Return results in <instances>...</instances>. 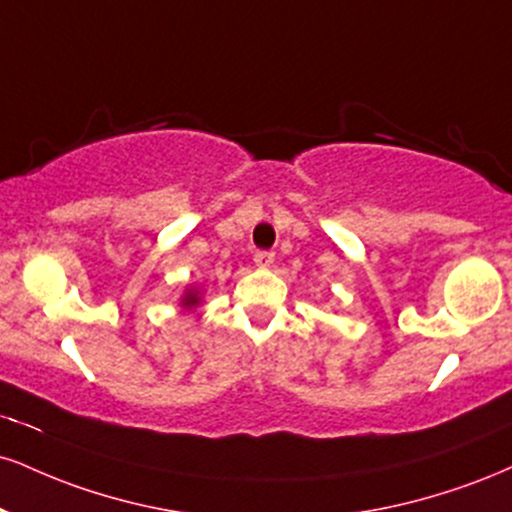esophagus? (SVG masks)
I'll return each instance as SVG.
<instances>
[{
	"label": "esophagus",
	"mask_w": 512,
	"mask_h": 512,
	"mask_svg": "<svg viewBox=\"0 0 512 512\" xmlns=\"http://www.w3.org/2000/svg\"><path fill=\"white\" fill-rule=\"evenodd\" d=\"M255 264L260 269H269L274 264V252H269V250H257L255 252Z\"/></svg>",
	"instance_id": "esophagus-1"
}]
</instances>
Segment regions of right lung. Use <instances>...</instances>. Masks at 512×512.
Masks as SVG:
<instances>
[{
    "label": "right lung",
    "instance_id": "obj_1",
    "mask_svg": "<svg viewBox=\"0 0 512 512\" xmlns=\"http://www.w3.org/2000/svg\"><path fill=\"white\" fill-rule=\"evenodd\" d=\"M197 303H200V291H195V288H190V291H186V295H183L181 305H183V307H195Z\"/></svg>",
    "mask_w": 512,
    "mask_h": 512
}]
</instances>
